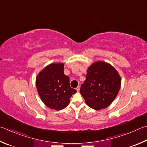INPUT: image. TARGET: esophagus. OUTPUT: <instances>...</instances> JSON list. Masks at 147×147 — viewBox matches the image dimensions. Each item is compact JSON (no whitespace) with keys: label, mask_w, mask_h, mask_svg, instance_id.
Here are the masks:
<instances>
[{"label":"esophagus","mask_w":147,"mask_h":147,"mask_svg":"<svg viewBox=\"0 0 147 147\" xmlns=\"http://www.w3.org/2000/svg\"><path fill=\"white\" fill-rule=\"evenodd\" d=\"M76 90H77V91H78H78H79V90H80V86H78V87H76Z\"/></svg>","instance_id":"obj_1"}]
</instances>
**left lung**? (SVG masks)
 <instances>
[{
	"label": "left lung",
	"mask_w": 147,
	"mask_h": 147,
	"mask_svg": "<svg viewBox=\"0 0 147 147\" xmlns=\"http://www.w3.org/2000/svg\"><path fill=\"white\" fill-rule=\"evenodd\" d=\"M121 77L109 63L96 62L87 69L80 93L87 105L94 110L107 107L118 95Z\"/></svg>",
	"instance_id": "8db88e82"
}]
</instances>
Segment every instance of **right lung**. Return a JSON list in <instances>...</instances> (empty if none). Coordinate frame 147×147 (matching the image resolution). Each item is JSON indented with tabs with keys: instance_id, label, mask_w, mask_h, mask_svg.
I'll return each instance as SVG.
<instances>
[{
	"instance_id": "obj_1",
	"label": "right lung",
	"mask_w": 147,
	"mask_h": 147,
	"mask_svg": "<svg viewBox=\"0 0 147 147\" xmlns=\"http://www.w3.org/2000/svg\"><path fill=\"white\" fill-rule=\"evenodd\" d=\"M63 63H51L37 76L36 86L38 94L48 107L60 111L69 105L70 98L76 92L70 87L69 76L63 73Z\"/></svg>"
}]
</instances>
